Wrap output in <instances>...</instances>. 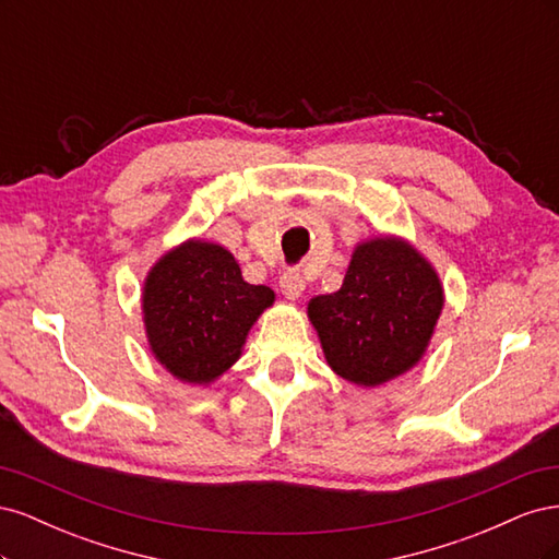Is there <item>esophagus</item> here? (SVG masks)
Wrapping results in <instances>:
<instances>
[{"mask_svg":"<svg viewBox=\"0 0 559 559\" xmlns=\"http://www.w3.org/2000/svg\"><path fill=\"white\" fill-rule=\"evenodd\" d=\"M280 289H282L284 298L298 300L302 289H306V280H302L298 270H286V273L280 277Z\"/></svg>","mask_w":559,"mask_h":559,"instance_id":"obj_1","label":"esophagus"}]
</instances>
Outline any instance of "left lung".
I'll list each match as a JSON object with an SVG mask.
<instances>
[{
  "label": "left lung",
  "mask_w": 559,
  "mask_h": 559,
  "mask_svg": "<svg viewBox=\"0 0 559 559\" xmlns=\"http://www.w3.org/2000/svg\"><path fill=\"white\" fill-rule=\"evenodd\" d=\"M443 300L441 280L413 245L376 238L357 245L341 289L312 298L308 317L333 373L378 386L425 357Z\"/></svg>",
  "instance_id": "1"
}]
</instances>
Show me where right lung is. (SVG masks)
<instances>
[{"label": "right lung", "mask_w": 559, "mask_h": 559, "mask_svg": "<svg viewBox=\"0 0 559 559\" xmlns=\"http://www.w3.org/2000/svg\"><path fill=\"white\" fill-rule=\"evenodd\" d=\"M275 292L242 280L222 245L189 240L148 270L142 312L148 347L170 373L210 384L240 359L247 333Z\"/></svg>", "instance_id": "1"}]
</instances>
